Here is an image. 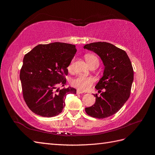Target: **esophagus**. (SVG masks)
<instances>
[{
    "mask_svg": "<svg viewBox=\"0 0 155 155\" xmlns=\"http://www.w3.org/2000/svg\"><path fill=\"white\" fill-rule=\"evenodd\" d=\"M77 94H83V91H79V90H77Z\"/></svg>",
    "mask_w": 155,
    "mask_h": 155,
    "instance_id": "esophagus-1",
    "label": "esophagus"
}]
</instances>
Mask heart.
<instances>
[{
	"mask_svg": "<svg viewBox=\"0 0 155 155\" xmlns=\"http://www.w3.org/2000/svg\"><path fill=\"white\" fill-rule=\"evenodd\" d=\"M85 59L87 61L88 64L90 65V67L92 66V64H97L99 65V59L96 57V56L91 55V54H87L85 55ZM72 68V63L69 64L68 68L69 70ZM94 83V79L90 76H78L77 77L72 79L70 81V84L71 85L75 88H78V90H80L82 91H85L88 90L89 88L91 87L92 84Z\"/></svg>",
	"mask_w": 155,
	"mask_h": 155,
	"instance_id": "b5f03b06",
	"label": "heart"
}]
</instances>
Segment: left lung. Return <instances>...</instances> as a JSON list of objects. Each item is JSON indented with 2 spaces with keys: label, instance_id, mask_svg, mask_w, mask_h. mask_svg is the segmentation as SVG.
<instances>
[{
  "label": "left lung",
  "instance_id": "left-lung-1",
  "mask_svg": "<svg viewBox=\"0 0 155 155\" xmlns=\"http://www.w3.org/2000/svg\"><path fill=\"white\" fill-rule=\"evenodd\" d=\"M84 48L93 51L103 61L104 76L95 88L100 92L105 89L100 96L94 94L95 104L85 108V112L94 118H105L116 114L129 99L134 79L132 64L124 50L106 42L87 44Z\"/></svg>",
  "mask_w": 155,
  "mask_h": 155
}]
</instances>
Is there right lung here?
Returning <instances> with one entry per match:
<instances>
[{
	"instance_id": "1",
	"label": "right lung",
	"mask_w": 155,
	"mask_h": 155,
	"mask_svg": "<svg viewBox=\"0 0 155 155\" xmlns=\"http://www.w3.org/2000/svg\"><path fill=\"white\" fill-rule=\"evenodd\" d=\"M76 51L74 45L55 42L37 45L25 55L20 72L22 95L35 114L57 116L63 111L68 94H76L72 87L57 89L66 84L67 67Z\"/></svg>"
}]
</instances>
